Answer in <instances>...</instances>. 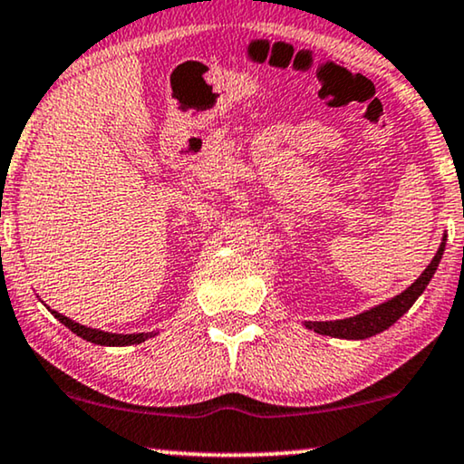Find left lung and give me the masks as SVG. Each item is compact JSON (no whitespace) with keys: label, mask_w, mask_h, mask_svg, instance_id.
<instances>
[{"label":"left lung","mask_w":464,"mask_h":464,"mask_svg":"<svg viewBox=\"0 0 464 464\" xmlns=\"http://www.w3.org/2000/svg\"><path fill=\"white\" fill-rule=\"evenodd\" d=\"M443 246H446V243H441L440 251H437V256L433 257V262L427 266V270L418 276V281L414 285H410V287L405 289L401 295L392 297L391 302L382 304V306H376V308L367 310V313L353 316V319L306 323V327L314 329L316 334L334 335V338H348V340H363V338H370V335L384 332V329H389L392 323L401 319V316L411 308V304L418 300V295L427 289L429 281L435 275L437 266H440V259L443 256Z\"/></svg>","instance_id":"1"}]
</instances>
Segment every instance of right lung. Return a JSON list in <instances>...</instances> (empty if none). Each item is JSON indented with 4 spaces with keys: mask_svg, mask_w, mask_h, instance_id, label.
<instances>
[{
    "mask_svg": "<svg viewBox=\"0 0 464 464\" xmlns=\"http://www.w3.org/2000/svg\"><path fill=\"white\" fill-rule=\"evenodd\" d=\"M53 314L63 323V325L72 329L75 335H80V338L92 342V344H101V346L139 344V342H145L154 335V334H126V335L124 334H107V332H99V329H92V327H84V325H80V323H73L72 319H67V316L56 313V310H53Z\"/></svg>",
    "mask_w": 464,
    "mask_h": 464,
    "instance_id": "obj_1",
    "label": "right lung"
}]
</instances>
